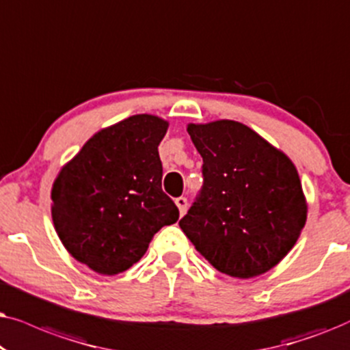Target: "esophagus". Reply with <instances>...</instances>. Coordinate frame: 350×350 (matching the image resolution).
Returning a JSON list of instances; mask_svg holds the SVG:
<instances>
[{"label":"esophagus","instance_id":"34e87169","mask_svg":"<svg viewBox=\"0 0 350 350\" xmlns=\"http://www.w3.org/2000/svg\"><path fill=\"white\" fill-rule=\"evenodd\" d=\"M176 204H178L180 216H184L185 211H187V206H189L187 198H185V197H179V198H176Z\"/></svg>","mask_w":350,"mask_h":350}]
</instances>
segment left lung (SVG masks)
I'll list each match as a JSON object with an SVG mask.
<instances>
[{
  "label": "left lung",
  "mask_w": 350,
  "mask_h": 350,
  "mask_svg": "<svg viewBox=\"0 0 350 350\" xmlns=\"http://www.w3.org/2000/svg\"><path fill=\"white\" fill-rule=\"evenodd\" d=\"M203 158V187L179 226L214 269L253 278L299 239L307 204L285 153L232 120L187 126Z\"/></svg>",
  "instance_id": "8db88e82"
}]
</instances>
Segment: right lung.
Segmentation results:
<instances>
[{"label":"right lung","instance_id":"1","mask_svg":"<svg viewBox=\"0 0 350 350\" xmlns=\"http://www.w3.org/2000/svg\"><path fill=\"white\" fill-rule=\"evenodd\" d=\"M167 121L134 115L102 129L54 180L53 221L75 259L102 275L124 272L153 235L179 219L163 192L158 146Z\"/></svg>","mask_w":350,"mask_h":350}]
</instances>
